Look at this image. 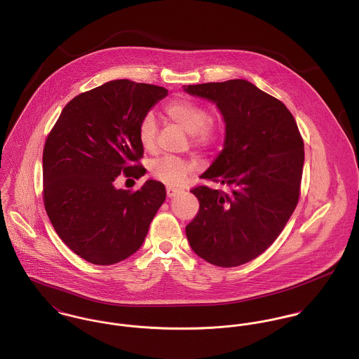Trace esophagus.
I'll use <instances>...</instances> for the list:
<instances>
[{"label":"esophagus","instance_id":"34e87169","mask_svg":"<svg viewBox=\"0 0 359 359\" xmlns=\"http://www.w3.org/2000/svg\"><path fill=\"white\" fill-rule=\"evenodd\" d=\"M182 193V190H179V189H173V187H166V196L169 197V198H173V197H176L177 194H180Z\"/></svg>","mask_w":359,"mask_h":359}]
</instances>
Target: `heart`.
Returning <instances> with one entry per match:
<instances>
[{
  "label": "heart",
  "instance_id": "heart-1",
  "mask_svg": "<svg viewBox=\"0 0 359 359\" xmlns=\"http://www.w3.org/2000/svg\"><path fill=\"white\" fill-rule=\"evenodd\" d=\"M165 113L169 120L183 128L189 135H193V143L198 147H208L217 142L220 136V126L215 121L208 118L206 110L191 100L176 99L165 107ZM157 135V122L153 116H146L139 125V142L147 151L154 150ZM193 166L186 161L175 157H162L151 163V173L161 182L179 186Z\"/></svg>",
  "mask_w": 359,
  "mask_h": 359
}]
</instances>
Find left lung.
<instances>
[{
  "label": "left lung",
  "mask_w": 359,
  "mask_h": 359,
  "mask_svg": "<svg viewBox=\"0 0 359 359\" xmlns=\"http://www.w3.org/2000/svg\"><path fill=\"white\" fill-rule=\"evenodd\" d=\"M183 89L216 104L223 117V150L199 177L229 189L191 190L199 210L186 236L191 249L210 264H245L277 239L297 205L303 139L286 106L249 81Z\"/></svg>",
  "instance_id": "obj_1"
}]
</instances>
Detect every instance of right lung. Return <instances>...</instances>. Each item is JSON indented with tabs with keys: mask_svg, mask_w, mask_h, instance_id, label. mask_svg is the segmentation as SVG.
<instances>
[{
	"mask_svg": "<svg viewBox=\"0 0 359 359\" xmlns=\"http://www.w3.org/2000/svg\"><path fill=\"white\" fill-rule=\"evenodd\" d=\"M168 90L129 80L106 82L63 109L42 154L43 203L60 239L97 266L122 262L139 250L163 203L157 180L135 193L117 189L121 172L146 173L139 125Z\"/></svg>",
	"mask_w": 359,
	"mask_h": 359,
	"instance_id": "obj_1",
	"label": "right lung"
}]
</instances>
